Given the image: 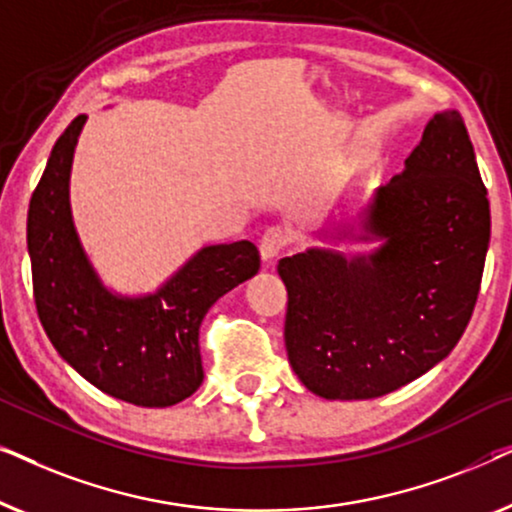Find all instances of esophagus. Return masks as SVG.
Masks as SVG:
<instances>
[{
    "mask_svg": "<svg viewBox=\"0 0 512 512\" xmlns=\"http://www.w3.org/2000/svg\"><path fill=\"white\" fill-rule=\"evenodd\" d=\"M286 244H289V235L284 233L279 226H272L263 233L261 237V256L265 263H272L275 258L279 256V251H282Z\"/></svg>",
    "mask_w": 512,
    "mask_h": 512,
    "instance_id": "1",
    "label": "esophagus"
}]
</instances>
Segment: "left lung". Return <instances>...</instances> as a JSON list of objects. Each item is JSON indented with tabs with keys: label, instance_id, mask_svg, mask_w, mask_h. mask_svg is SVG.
<instances>
[{
	"label": "left lung",
	"instance_id": "1",
	"mask_svg": "<svg viewBox=\"0 0 512 512\" xmlns=\"http://www.w3.org/2000/svg\"><path fill=\"white\" fill-rule=\"evenodd\" d=\"M373 254L282 258L284 342L312 394L363 401L417 380L452 352L478 300L489 200L459 111L426 123L405 170L361 212Z\"/></svg>",
	"mask_w": 512,
	"mask_h": 512
}]
</instances>
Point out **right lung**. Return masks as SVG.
<instances>
[{
	"label": "right lung",
	"mask_w": 512,
	"mask_h": 512,
	"mask_svg": "<svg viewBox=\"0 0 512 512\" xmlns=\"http://www.w3.org/2000/svg\"><path fill=\"white\" fill-rule=\"evenodd\" d=\"M86 116L55 142L27 212L34 303L58 354L104 394L142 408H167L202 384L200 324L223 293L261 268L249 240L205 247L144 298L114 296L76 235L69 172Z\"/></svg>",
	"instance_id": "add662e5"
}]
</instances>
